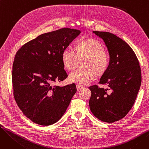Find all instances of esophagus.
<instances>
[{"label":"esophagus","mask_w":149,"mask_h":149,"mask_svg":"<svg viewBox=\"0 0 149 149\" xmlns=\"http://www.w3.org/2000/svg\"><path fill=\"white\" fill-rule=\"evenodd\" d=\"M82 88H83V87L82 86H80V85H79V84H77V89L78 91H79V90L81 89Z\"/></svg>","instance_id":"esophagus-1"}]
</instances>
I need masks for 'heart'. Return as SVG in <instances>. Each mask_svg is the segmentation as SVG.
<instances>
[{
	"mask_svg": "<svg viewBox=\"0 0 149 149\" xmlns=\"http://www.w3.org/2000/svg\"><path fill=\"white\" fill-rule=\"evenodd\" d=\"M82 61L80 68L69 77L70 82L85 85L103 75L109 67V58L103 45L95 38H86L77 42L75 52L65 49L61 53V61L68 70H73Z\"/></svg>",
	"mask_w": 149,
	"mask_h": 149,
	"instance_id": "heart-1",
	"label": "heart"
}]
</instances>
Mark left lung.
Returning a JSON list of instances; mask_svg holds the SVG:
<instances>
[{
    "mask_svg": "<svg viewBox=\"0 0 149 149\" xmlns=\"http://www.w3.org/2000/svg\"><path fill=\"white\" fill-rule=\"evenodd\" d=\"M92 33L103 39L110 61L99 82L108 88L96 85L89 87L91 91L89 107L100 120L113 123L124 118L135 103L141 84V68L135 52L123 39L108 32ZM107 90L111 91L108 93Z\"/></svg>",
    "mask_w": 149,
    "mask_h": 149,
    "instance_id": "left-lung-1",
    "label": "left lung"
}]
</instances>
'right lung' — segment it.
Returning <instances> with one entry per match:
<instances>
[{"label": "right lung", "instance_id": "obj_1", "mask_svg": "<svg viewBox=\"0 0 149 149\" xmlns=\"http://www.w3.org/2000/svg\"><path fill=\"white\" fill-rule=\"evenodd\" d=\"M80 33L65 28L45 33L23 45L15 54L12 71L14 98L33 122L42 126L57 122L76 93L74 83L62 87L52 84L67 78L61 53Z\"/></svg>", "mask_w": 149, "mask_h": 149}]
</instances>
